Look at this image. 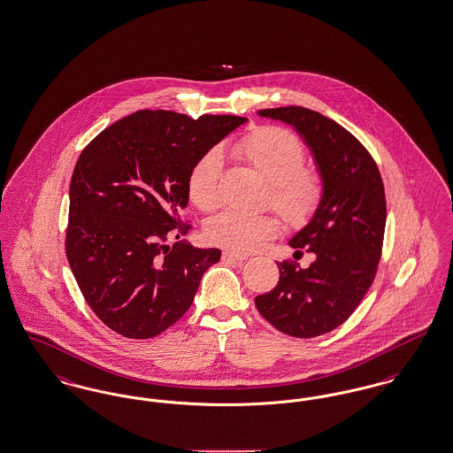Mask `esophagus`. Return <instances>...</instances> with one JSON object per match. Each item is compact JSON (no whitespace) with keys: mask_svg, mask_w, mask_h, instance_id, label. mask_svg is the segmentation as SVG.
<instances>
[{"mask_svg":"<svg viewBox=\"0 0 453 453\" xmlns=\"http://www.w3.org/2000/svg\"><path fill=\"white\" fill-rule=\"evenodd\" d=\"M246 258H248L246 255H241V253L231 251V250H227V251L222 253V259H224V261H242V259Z\"/></svg>","mask_w":453,"mask_h":453,"instance_id":"1","label":"esophagus"}]
</instances>
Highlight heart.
I'll return each instance as SVG.
<instances>
[{"label":"heart","mask_w":453,"mask_h":453,"mask_svg":"<svg viewBox=\"0 0 453 453\" xmlns=\"http://www.w3.org/2000/svg\"><path fill=\"white\" fill-rule=\"evenodd\" d=\"M229 154L270 183L268 202L287 224L302 226L318 212L323 200L319 173L303 166L305 150L292 130L261 126L246 132L227 148ZM220 156L205 152L196 159L187 180V195L195 207L211 214L220 205ZM279 222L270 214L246 216L226 212L207 224L205 236L217 246L237 253L259 250L277 234Z\"/></svg>","instance_id":"b5f03b06"}]
</instances>
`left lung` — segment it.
Wrapping results in <instances>:
<instances>
[{
  "instance_id": "obj_1",
  "label": "left lung",
  "mask_w": 453,
  "mask_h": 453,
  "mask_svg": "<svg viewBox=\"0 0 453 453\" xmlns=\"http://www.w3.org/2000/svg\"><path fill=\"white\" fill-rule=\"evenodd\" d=\"M301 132L323 176L321 205L290 239L316 261L302 270L294 259L277 261L280 279L257 296L259 314L296 338L321 336L353 314L377 275L386 231V192L375 159L338 122L309 108L259 110Z\"/></svg>"
}]
</instances>
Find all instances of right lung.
<instances>
[{
    "label": "right lung",
    "instance_id": "obj_1",
    "mask_svg": "<svg viewBox=\"0 0 453 453\" xmlns=\"http://www.w3.org/2000/svg\"><path fill=\"white\" fill-rule=\"evenodd\" d=\"M244 122L137 110L80 154L69 185L65 257L88 305L115 333L148 340L190 309L220 250L168 241L192 229L180 209L188 203L196 159Z\"/></svg>",
    "mask_w": 453,
    "mask_h": 453
}]
</instances>
